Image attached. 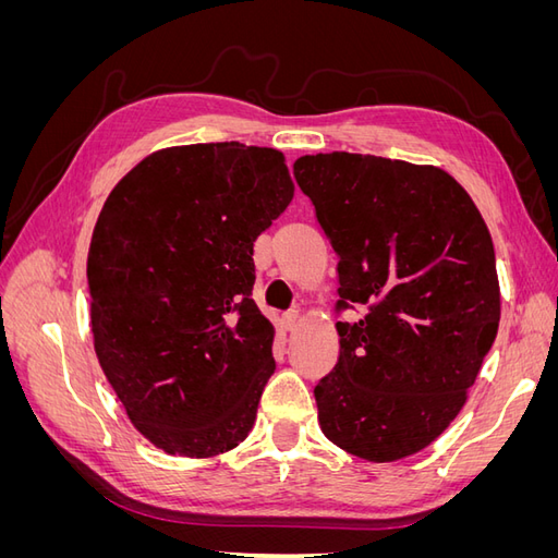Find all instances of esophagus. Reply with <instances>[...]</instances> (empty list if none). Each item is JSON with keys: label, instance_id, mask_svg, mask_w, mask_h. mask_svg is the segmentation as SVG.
Instances as JSON below:
<instances>
[{"label": "esophagus", "instance_id": "1", "mask_svg": "<svg viewBox=\"0 0 558 558\" xmlns=\"http://www.w3.org/2000/svg\"><path fill=\"white\" fill-rule=\"evenodd\" d=\"M281 320H283V328L293 332L298 328V324H300V314L298 312H289V314H283Z\"/></svg>", "mask_w": 558, "mask_h": 558}]
</instances>
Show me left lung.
<instances>
[{
    "label": "left lung",
    "instance_id": "left-lung-1",
    "mask_svg": "<svg viewBox=\"0 0 558 558\" xmlns=\"http://www.w3.org/2000/svg\"><path fill=\"white\" fill-rule=\"evenodd\" d=\"M293 174L337 253L340 356L314 388L332 445L391 463L461 412L500 320L494 242L440 167L377 156H302Z\"/></svg>",
    "mask_w": 558,
    "mask_h": 558
}]
</instances>
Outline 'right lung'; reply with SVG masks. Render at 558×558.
<instances>
[{
    "instance_id": "obj_1",
    "label": "right lung",
    "mask_w": 558,
    "mask_h": 558,
    "mask_svg": "<svg viewBox=\"0 0 558 558\" xmlns=\"http://www.w3.org/2000/svg\"><path fill=\"white\" fill-rule=\"evenodd\" d=\"M293 199L275 148L158 150L116 183L93 230L95 353L146 440L209 459L238 447L275 373L251 300L253 242Z\"/></svg>"
}]
</instances>
